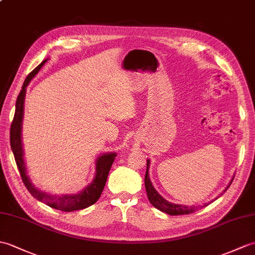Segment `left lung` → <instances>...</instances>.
Here are the masks:
<instances>
[{"label":"left lung","mask_w":255,"mask_h":255,"mask_svg":"<svg viewBox=\"0 0 255 255\" xmlns=\"http://www.w3.org/2000/svg\"><path fill=\"white\" fill-rule=\"evenodd\" d=\"M149 167H150V159L146 161V173L144 177V186H145V190L147 194V199H149L150 203L156 208L157 210L162 211L164 213H166L168 215H183V214H190V213H193L195 210H198V206H186V205H180V204H173L168 202L167 200H165L161 194H159L155 188L153 187L152 182L150 180L149 177ZM234 178L232 181L229 182L228 187L232 185ZM228 187L226 189H228ZM226 191V190H225ZM208 204H204L206 206Z\"/></svg>","instance_id":"1"}]
</instances>
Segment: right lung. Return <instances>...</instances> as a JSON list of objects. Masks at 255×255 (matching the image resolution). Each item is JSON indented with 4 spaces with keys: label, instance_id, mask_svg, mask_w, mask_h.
I'll list each match as a JSON object with an SVG mask.
<instances>
[{
    "label": "right lung",
    "instance_id": "add662e5",
    "mask_svg": "<svg viewBox=\"0 0 255 255\" xmlns=\"http://www.w3.org/2000/svg\"><path fill=\"white\" fill-rule=\"evenodd\" d=\"M46 60H44L40 65H38L32 72L27 76L26 80L23 81L21 90L17 97L16 101V109L15 115L10 125L9 131V140H10V147L14 153V157L17 164V167L19 169L20 177L22 179L23 185L26 186L28 191L31 193L33 198L41 201V202L49 205L50 208L55 210H60L63 212H73L86 209L88 206L94 204L101 197L106 179L110 173L114 159L116 157V153H105L97 158L96 161V176L92 182L86 187L84 190L76 194H65V195H52L39 190L35 188L29 177L27 175L26 164L23 162V150H22V142H21V123L23 117V102H25V94L26 88L29 85V82L33 77L39 73L41 67L43 66Z\"/></svg>",
    "mask_w": 255,
    "mask_h": 255
}]
</instances>
